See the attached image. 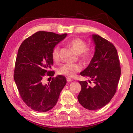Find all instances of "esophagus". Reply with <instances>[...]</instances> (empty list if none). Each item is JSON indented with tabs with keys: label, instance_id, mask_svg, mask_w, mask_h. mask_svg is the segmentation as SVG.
Masks as SVG:
<instances>
[{
	"label": "esophagus",
	"instance_id": "34e87169",
	"mask_svg": "<svg viewBox=\"0 0 133 133\" xmlns=\"http://www.w3.org/2000/svg\"><path fill=\"white\" fill-rule=\"evenodd\" d=\"M67 82H71L72 81L71 79L70 78H67Z\"/></svg>",
	"mask_w": 133,
	"mask_h": 133
}]
</instances>
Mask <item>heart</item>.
<instances>
[{
	"label": "heart",
	"instance_id": "1",
	"mask_svg": "<svg viewBox=\"0 0 133 133\" xmlns=\"http://www.w3.org/2000/svg\"><path fill=\"white\" fill-rule=\"evenodd\" d=\"M69 45L77 54H79L80 60L84 64H89L94 56V51L90 48H87V43L83 39L76 38L70 40ZM60 48L59 46H55L52 50V58L55 62H58L60 58L59 55ZM82 67L79 64L66 63L59 67L58 70V74L69 77H72L80 72Z\"/></svg>",
	"mask_w": 133,
	"mask_h": 133
}]
</instances>
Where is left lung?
Returning a JSON list of instances; mask_svg holds the SVG:
<instances>
[{"instance_id":"1","label":"left lung","mask_w":133,"mask_h":133,"mask_svg":"<svg viewBox=\"0 0 133 133\" xmlns=\"http://www.w3.org/2000/svg\"><path fill=\"white\" fill-rule=\"evenodd\" d=\"M95 53L88 67L82 71V76L89 77L94 85L86 81H79L81 90L79 102L90 110L99 109L108 103L117 91L121 75L119 56L112 43L98 35H92Z\"/></svg>"}]
</instances>
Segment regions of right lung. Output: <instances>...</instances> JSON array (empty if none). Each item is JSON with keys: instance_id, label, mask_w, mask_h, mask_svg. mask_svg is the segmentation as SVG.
I'll use <instances>...</instances> for the list:
<instances>
[{"instance_id": "right-lung-1", "label": "right lung", "mask_w": 133, "mask_h": 133, "mask_svg": "<svg viewBox=\"0 0 133 133\" xmlns=\"http://www.w3.org/2000/svg\"><path fill=\"white\" fill-rule=\"evenodd\" d=\"M66 36L41 31L25 39L19 48L14 81L22 100L34 111L46 112L52 109L66 85V79L61 75L53 77L48 84L43 83V79L54 75L51 70L52 50Z\"/></svg>"}]
</instances>
